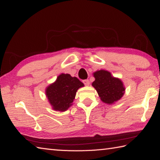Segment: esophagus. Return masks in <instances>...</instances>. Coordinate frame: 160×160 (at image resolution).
I'll return each mask as SVG.
<instances>
[{"mask_svg": "<svg viewBox=\"0 0 160 160\" xmlns=\"http://www.w3.org/2000/svg\"><path fill=\"white\" fill-rule=\"evenodd\" d=\"M83 83H84V85L85 86H89L90 85V81L88 79H85L83 81Z\"/></svg>", "mask_w": 160, "mask_h": 160, "instance_id": "34e87169", "label": "esophagus"}]
</instances>
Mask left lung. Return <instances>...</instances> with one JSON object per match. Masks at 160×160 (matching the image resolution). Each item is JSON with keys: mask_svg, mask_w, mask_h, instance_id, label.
<instances>
[{"mask_svg": "<svg viewBox=\"0 0 160 160\" xmlns=\"http://www.w3.org/2000/svg\"><path fill=\"white\" fill-rule=\"evenodd\" d=\"M95 81L92 85L98 91L102 102L107 104H113L122 97L125 92L122 81L114 78L109 72L99 70L95 72Z\"/></svg>", "mask_w": 160, "mask_h": 160, "instance_id": "left-lung-1", "label": "left lung"}]
</instances>
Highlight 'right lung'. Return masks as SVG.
Instances as JSON below:
<instances>
[{"label":"right lung","mask_w":160,"mask_h":160,"mask_svg":"<svg viewBox=\"0 0 160 160\" xmlns=\"http://www.w3.org/2000/svg\"><path fill=\"white\" fill-rule=\"evenodd\" d=\"M83 86V83L77 77L62 74L47 88L46 94L54 110L64 111L72 105L77 90Z\"/></svg>","instance_id":"add662e5"}]
</instances>
